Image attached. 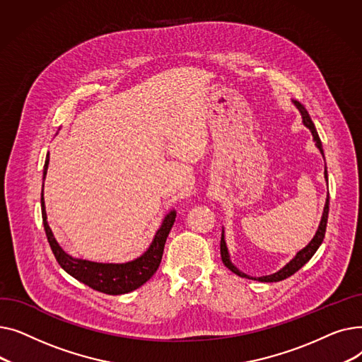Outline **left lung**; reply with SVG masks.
<instances>
[{"label": "left lung", "instance_id": "1", "mask_svg": "<svg viewBox=\"0 0 362 362\" xmlns=\"http://www.w3.org/2000/svg\"><path fill=\"white\" fill-rule=\"evenodd\" d=\"M295 105H296V107H298V110L300 111V114H302V119H303V124H305V126L311 130L313 136H314V141H315V145H317V148L320 149V152L322 154L321 141H320V138H318V133H317V130H315V126H314V123H313V120H311V117H310L308 111L305 110V107H303V105H302L300 103H298V101H295ZM325 175H326V179H327V170L325 171ZM327 218H329V197H327V201H326L325 213H322L321 223H320V226H318V230H317V233H315L314 239H313V240L305 246V248H303L302 251H299V252L296 254V257H295L289 264L284 265V267H283L281 270H279V272H277V273H274V274H270V276H262V277L255 279V277H250L248 274H245V273L239 272V270L235 267V265L230 262V259H229V254H227V248H226V242H224V235H223V233H221V240H220V254H221V261H223V264L226 265L227 269H229L230 272H233L235 274L240 276V277L254 279V280H259V281H280V280H284V279L291 277L292 274H295V273L302 267L303 264H307V262L313 258V255L315 254V251L320 248V245H321V242H322V239H325V235H326Z\"/></svg>", "mask_w": 362, "mask_h": 362}]
</instances>
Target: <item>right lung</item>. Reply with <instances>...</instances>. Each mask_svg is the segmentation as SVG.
<instances>
[{
    "label": "right lung",
    "instance_id": "add662e5",
    "mask_svg": "<svg viewBox=\"0 0 362 362\" xmlns=\"http://www.w3.org/2000/svg\"><path fill=\"white\" fill-rule=\"evenodd\" d=\"M48 163H49V157H47L45 160L44 177L48 170ZM41 206H42L44 229L48 238V243L51 246L55 259L62 265V269L66 270L74 279H78L79 281L88 284V286L92 288L93 291H98L107 295H122V293L132 292L138 289L139 286H142L145 281H148L152 277V274H154L160 267V262L164 252V245L176 218L175 211L167 214L154 240H152L148 251L142 257L126 264H101V262H90L86 259H76L67 255L60 248V245L57 243L47 223L44 194H41Z\"/></svg>",
    "mask_w": 362,
    "mask_h": 362
}]
</instances>
